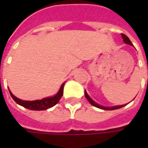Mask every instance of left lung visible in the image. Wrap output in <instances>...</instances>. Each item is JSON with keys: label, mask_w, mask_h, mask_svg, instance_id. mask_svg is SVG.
<instances>
[{"label": "left lung", "mask_w": 148, "mask_h": 148, "mask_svg": "<svg viewBox=\"0 0 148 148\" xmlns=\"http://www.w3.org/2000/svg\"><path fill=\"white\" fill-rule=\"evenodd\" d=\"M121 36H122L123 39H124V42H125V43L129 44V45H132V43L131 42L130 39H128V37H127V36H125L124 34H121ZM85 96H86V97L87 98V100L90 101V103L91 104V105H93V106H96V107H97V108H99V109H104V110H113V109H121V108H122V107H124V106H125V105H124V106H114V107H109V108H107V107H104V106H100V105H98V104H97L95 101H93V100L91 99L90 97H89V95L87 94L86 91H85Z\"/></svg>", "instance_id": "8db88e82"}]
</instances>
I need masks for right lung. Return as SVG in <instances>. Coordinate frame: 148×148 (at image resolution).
<instances>
[{
    "instance_id": "add662e5",
    "label": "right lung",
    "mask_w": 148,
    "mask_h": 148,
    "mask_svg": "<svg viewBox=\"0 0 148 148\" xmlns=\"http://www.w3.org/2000/svg\"><path fill=\"white\" fill-rule=\"evenodd\" d=\"M64 84L63 83L61 86L60 90L58 92V93L54 97H47V98H43L42 100H36V101H23L16 97L10 92L9 93L10 95L12 97V99L14 100L17 103L18 105L23 106L24 108L27 109H31V110H46V109L51 108L54 106H55L57 103L59 101V100L61 99L62 96L63 94V87H64Z\"/></svg>"
}]
</instances>
